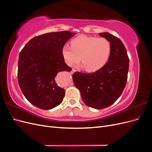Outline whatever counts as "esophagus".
<instances>
[{"mask_svg":"<svg viewBox=\"0 0 152 152\" xmlns=\"http://www.w3.org/2000/svg\"><path fill=\"white\" fill-rule=\"evenodd\" d=\"M75 71H76V70H75V69H73V68L72 70V71H71V73H74Z\"/></svg>","mask_w":152,"mask_h":152,"instance_id":"esophagus-1","label":"esophagus"}]
</instances>
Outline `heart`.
Here are the masks:
<instances>
[{"mask_svg":"<svg viewBox=\"0 0 152 152\" xmlns=\"http://www.w3.org/2000/svg\"><path fill=\"white\" fill-rule=\"evenodd\" d=\"M72 45L67 44L62 48L64 61L72 66L80 60L88 72H93L103 68L110 57L112 44L103 37L80 34L73 38Z\"/></svg>","mask_w":152,"mask_h":152,"instance_id":"b5f03b06","label":"heart"}]
</instances>
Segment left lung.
<instances>
[{
  "label": "left lung",
  "mask_w": 152,
  "mask_h": 152,
  "mask_svg": "<svg viewBox=\"0 0 152 152\" xmlns=\"http://www.w3.org/2000/svg\"><path fill=\"white\" fill-rule=\"evenodd\" d=\"M99 35L112 44L111 55L107 64L95 72H75L73 75L82 101L96 109L108 107L120 97L126 86L129 62L126 49L120 39L109 33Z\"/></svg>",
  "instance_id": "1"
}]
</instances>
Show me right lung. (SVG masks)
Here are the masks:
<instances>
[{
	"label": "right lung",
	"mask_w": 152,
	"mask_h": 152,
	"mask_svg": "<svg viewBox=\"0 0 152 152\" xmlns=\"http://www.w3.org/2000/svg\"><path fill=\"white\" fill-rule=\"evenodd\" d=\"M73 35L62 31L36 36L21 50L18 84L26 99L35 107L49 110L62 102L65 91L54 79L59 72L72 70L64 61L61 50Z\"/></svg>",
	"instance_id": "right-lung-1"
}]
</instances>
